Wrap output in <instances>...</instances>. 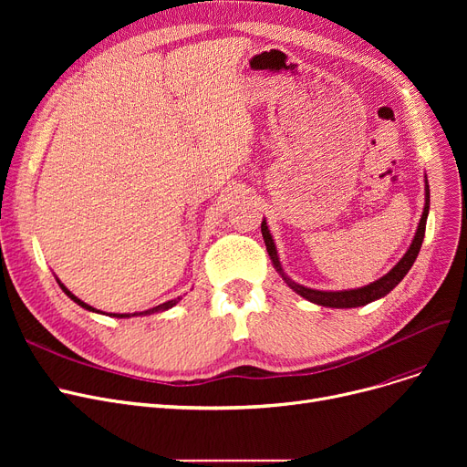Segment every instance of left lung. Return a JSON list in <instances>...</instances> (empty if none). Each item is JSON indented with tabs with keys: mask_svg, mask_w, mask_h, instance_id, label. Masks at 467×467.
<instances>
[{
	"mask_svg": "<svg viewBox=\"0 0 467 467\" xmlns=\"http://www.w3.org/2000/svg\"><path fill=\"white\" fill-rule=\"evenodd\" d=\"M428 212H430V185H428V180H426V204H424V212H422V217H420V223H419V229H416V234L410 242V248L407 250V254L400 259V263L391 268V271L388 275H384L382 278H379L377 282L369 284V285H363V287H358V289H345V291H320V289H310V287H305L297 282H293L282 268V263H280V257H278V252H276V246H275V240H273V234L271 231H268L266 227V221L263 219L261 221V233H263V240H265V246H266V252L268 255H271L273 259V265L278 271V275L284 278V282L296 291L299 293L301 297L308 299L310 303H316V305H322V306H329V308H356V306H363V305H369L384 296H388V293L394 289L403 278L405 275L410 271L412 263L416 261V257H419V252H420V246H422V240H424V233H426V219H428Z\"/></svg>",
	"mask_w": 467,
	"mask_h": 467,
	"instance_id": "1",
	"label": "left lung"
}]
</instances>
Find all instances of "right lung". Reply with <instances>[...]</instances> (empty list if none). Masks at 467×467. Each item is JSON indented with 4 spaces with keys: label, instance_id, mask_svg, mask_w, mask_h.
I'll return each mask as SVG.
<instances>
[{
    "label": "right lung",
    "instance_id": "1",
    "mask_svg": "<svg viewBox=\"0 0 467 467\" xmlns=\"http://www.w3.org/2000/svg\"><path fill=\"white\" fill-rule=\"evenodd\" d=\"M57 282H58V285L62 287V291L66 293V296L73 301V303H78L79 306H83L85 310H90V312H100V310H96V308H92L90 305H87V303H83L81 299H78L76 296H73V293L57 278ZM178 301H180V297L178 299H171V301H166V303H162V305H159V306H153V308H150V310H143V312H134V314H108V316H111V317H130V316H145V314H155V312H161V310H168V308H171L174 305H178ZM100 314H104V312H100Z\"/></svg>",
    "mask_w": 467,
    "mask_h": 467
}]
</instances>
